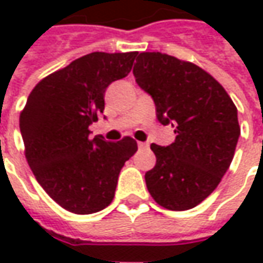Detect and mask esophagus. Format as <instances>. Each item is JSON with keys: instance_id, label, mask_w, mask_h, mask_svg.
Wrapping results in <instances>:
<instances>
[{"instance_id": "1", "label": "esophagus", "mask_w": 263, "mask_h": 263, "mask_svg": "<svg viewBox=\"0 0 263 263\" xmlns=\"http://www.w3.org/2000/svg\"><path fill=\"white\" fill-rule=\"evenodd\" d=\"M137 146L140 147V149H147V146H149V145H147L146 142H139V143H137Z\"/></svg>"}]
</instances>
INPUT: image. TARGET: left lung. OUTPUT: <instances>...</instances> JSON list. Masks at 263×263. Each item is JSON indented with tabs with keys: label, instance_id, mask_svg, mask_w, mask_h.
I'll list each match as a JSON object with an SVG mask.
<instances>
[{
	"label": "left lung",
	"instance_id": "1",
	"mask_svg": "<svg viewBox=\"0 0 263 263\" xmlns=\"http://www.w3.org/2000/svg\"><path fill=\"white\" fill-rule=\"evenodd\" d=\"M139 86L152 96L159 123L176 127L170 146L152 143L157 164L145 174L158 205L187 211L219 184L240 136L237 108L203 68L161 52H140L133 68Z\"/></svg>",
	"mask_w": 263,
	"mask_h": 263
}]
</instances>
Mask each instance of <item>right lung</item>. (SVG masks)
Returning <instances> with one entry per match:
<instances>
[{
    "instance_id": "right-lung-1",
    "label": "right lung",
    "mask_w": 263,
    "mask_h": 263,
    "mask_svg": "<svg viewBox=\"0 0 263 263\" xmlns=\"http://www.w3.org/2000/svg\"><path fill=\"white\" fill-rule=\"evenodd\" d=\"M137 52H92L42 79L20 112L27 164L57 203L87 215L114 199L118 174L137 151L132 137L90 139L106 87L126 77Z\"/></svg>"
}]
</instances>
